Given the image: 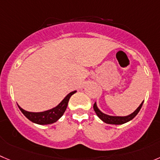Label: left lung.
<instances>
[{"label": "left lung", "mask_w": 160, "mask_h": 160, "mask_svg": "<svg viewBox=\"0 0 160 160\" xmlns=\"http://www.w3.org/2000/svg\"><path fill=\"white\" fill-rule=\"evenodd\" d=\"M144 102V100H143ZM143 102L140 104L139 107L134 111L132 114L130 115H127V116H112V115H108L107 114H104L98 108L97 105V103H94L93 104V109L95 111L96 114H97V116L100 118L103 122H104L105 123L108 124H114V125H121L124 124V123L130 121V120L133 119L135 116L138 114V112L141 110V107H142Z\"/></svg>", "instance_id": "obj_1"}]
</instances>
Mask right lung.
<instances>
[{
	"mask_svg": "<svg viewBox=\"0 0 160 160\" xmlns=\"http://www.w3.org/2000/svg\"><path fill=\"white\" fill-rule=\"evenodd\" d=\"M76 92H77V91H73V92H71L70 93H68L58 105L56 106V107L53 108L49 109V110L45 111V112H27V111L24 110L22 108L19 107L18 104L17 105L18 107H19V110L22 112V113L30 121L39 125L52 124V123L56 122L57 120L60 119V118H61V116L63 115L65 111H66L70 98H71V96L74 93H75Z\"/></svg>",
	"mask_w": 160,
	"mask_h": 160,
	"instance_id": "1",
	"label": "right lung"
}]
</instances>
